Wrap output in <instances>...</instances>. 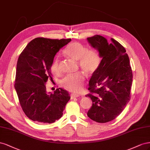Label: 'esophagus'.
I'll list each match as a JSON object with an SVG mask.
<instances>
[{
    "instance_id": "1",
    "label": "esophagus",
    "mask_w": 150,
    "mask_h": 150,
    "mask_svg": "<svg viewBox=\"0 0 150 150\" xmlns=\"http://www.w3.org/2000/svg\"><path fill=\"white\" fill-rule=\"evenodd\" d=\"M79 97V96L77 95V94H74V93H71V99H75V98H77Z\"/></svg>"
}]
</instances>
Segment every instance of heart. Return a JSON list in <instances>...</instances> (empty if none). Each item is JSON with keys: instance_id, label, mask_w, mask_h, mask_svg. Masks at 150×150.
Segmentation results:
<instances>
[{"instance_id": "b5f03b06", "label": "heart", "mask_w": 150, "mask_h": 150, "mask_svg": "<svg viewBox=\"0 0 150 150\" xmlns=\"http://www.w3.org/2000/svg\"><path fill=\"white\" fill-rule=\"evenodd\" d=\"M64 53L74 60L78 61L81 69L87 74H93L99 67L100 58L98 53L95 50H87V47L80 42H74L70 44L64 51ZM51 70L54 74H59L60 72L57 58L54 59L51 64ZM84 80L83 75L79 73L65 76L62 80L61 84L68 91L79 92L82 90Z\"/></svg>"}]
</instances>
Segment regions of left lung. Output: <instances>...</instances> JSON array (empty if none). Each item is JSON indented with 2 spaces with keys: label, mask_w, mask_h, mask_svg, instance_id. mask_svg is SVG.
Segmentation results:
<instances>
[{
  "label": "left lung",
  "mask_w": 150,
  "mask_h": 150,
  "mask_svg": "<svg viewBox=\"0 0 150 150\" xmlns=\"http://www.w3.org/2000/svg\"><path fill=\"white\" fill-rule=\"evenodd\" d=\"M92 48L102 58L89 80L88 94L92 105L87 112L92 120L104 123L120 114L130 100L132 73L126 50L119 42L96 35L87 38Z\"/></svg>",
  "instance_id": "8db88e82"
}]
</instances>
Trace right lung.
Masks as SVG:
<instances>
[{
  "mask_svg": "<svg viewBox=\"0 0 150 150\" xmlns=\"http://www.w3.org/2000/svg\"><path fill=\"white\" fill-rule=\"evenodd\" d=\"M71 39L37 38L30 41L19 55L14 87L21 108L27 117L38 122L53 123L60 118L70 99L68 91L57 88L46 91L51 77V65L55 55Z\"/></svg>",
  "mask_w": 150,
  "mask_h": 150,
  "instance_id": "add662e5",
  "label": "right lung"
}]
</instances>
